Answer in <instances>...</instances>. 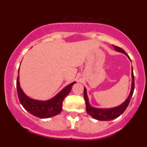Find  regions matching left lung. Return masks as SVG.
<instances>
[{"mask_svg":"<svg viewBox=\"0 0 147 147\" xmlns=\"http://www.w3.org/2000/svg\"><path fill=\"white\" fill-rule=\"evenodd\" d=\"M114 48L116 51H119V52L124 53V54H127V53L124 51V50L121 48L118 47L114 45ZM128 57V56H127ZM130 59V58H129ZM132 88H131V91L129 93V96L127 98L124 103L121 105L120 106L118 107H113V108L110 109H98V108H94V107H91L89 104V101H88V96H87V91L86 88L84 89V98H85V104H86V111L90 116L94 118L95 119L99 121H110L113 119H115V118L119 117L127 109V106L129 105L130 99L132 98V96L133 94V91H134L135 88V82H134V74H133V71H132Z\"/></svg>","mask_w":147,"mask_h":147,"instance_id":"1","label":"left lung"}]
</instances>
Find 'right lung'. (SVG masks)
Instances as JSON below:
<instances>
[{
    "mask_svg": "<svg viewBox=\"0 0 147 147\" xmlns=\"http://www.w3.org/2000/svg\"><path fill=\"white\" fill-rule=\"evenodd\" d=\"M74 83L76 82H74L67 85L51 99L48 101H37L30 98L23 93L20 87L18 76L17 79V91L20 104L28 113L40 119H48L58 115L62 111V102L70 93Z\"/></svg>",
    "mask_w": 147,
    "mask_h": 147,
    "instance_id": "obj_1",
    "label": "right lung"
}]
</instances>
